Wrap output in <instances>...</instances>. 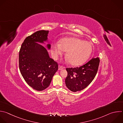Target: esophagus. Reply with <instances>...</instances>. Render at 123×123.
Masks as SVG:
<instances>
[{"mask_svg": "<svg viewBox=\"0 0 123 123\" xmlns=\"http://www.w3.org/2000/svg\"><path fill=\"white\" fill-rule=\"evenodd\" d=\"M64 68H65L64 67H63L61 66H60V65L58 66V70H62V69H63Z\"/></svg>", "mask_w": 123, "mask_h": 123, "instance_id": "34e87169", "label": "esophagus"}]
</instances>
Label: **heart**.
I'll return each instance as SVG.
<instances>
[{"instance_id":"1","label":"heart","mask_w":123,"mask_h":123,"mask_svg":"<svg viewBox=\"0 0 123 123\" xmlns=\"http://www.w3.org/2000/svg\"><path fill=\"white\" fill-rule=\"evenodd\" d=\"M93 46L87 41L76 37L62 39L58 43H53L51 53L55 59L66 52V57L72 66H80L85 63L92 53Z\"/></svg>"}]
</instances>
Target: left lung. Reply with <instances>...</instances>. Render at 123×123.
Wrapping results in <instances>:
<instances>
[{
  "label": "left lung",
  "mask_w": 123,
  "mask_h": 123,
  "mask_svg": "<svg viewBox=\"0 0 123 123\" xmlns=\"http://www.w3.org/2000/svg\"><path fill=\"white\" fill-rule=\"evenodd\" d=\"M98 57H93L79 68H67L68 76L65 79L67 88L76 92L86 88L95 77L99 64Z\"/></svg>",
  "instance_id": "left-lung-1"
}]
</instances>
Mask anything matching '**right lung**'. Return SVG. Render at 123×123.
Returning a JSON list of instances; mask_svg holds the SVG:
<instances>
[{
	"instance_id": "add662e5",
	"label": "right lung",
	"mask_w": 123,
	"mask_h": 123,
	"mask_svg": "<svg viewBox=\"0 0 123 123\" xmlns=\"http://www.w3.org/2000/svg\"><path fill=\"white\" fill-rule=\"evenodd\" d=\"M49 31L39 30L26 37L19 55V68L26 83L34 89L41 91L50 85L58 70V64L49 56L47 50L40 44L51 48L48 39Z\"/></svg>"
}]
</instances>
